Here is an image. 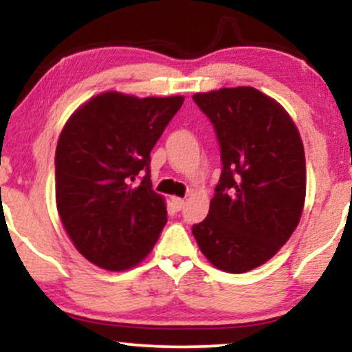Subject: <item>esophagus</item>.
<instances>
[{"mask_svg": "<svg viewBox=\"0 0 352 352\" xmlns=\"http://www.w3.org/2000/svg\"><path fill=\"white\" fill-rule=\"evenodd\" d=\"M172 205L175 210H182L185 205V199H182V197H172Z\"/></svg>", "mask_w": 352, "mask_h": 352, "instance_id": "obj_1", "label": "esophagus"}]
</instances>
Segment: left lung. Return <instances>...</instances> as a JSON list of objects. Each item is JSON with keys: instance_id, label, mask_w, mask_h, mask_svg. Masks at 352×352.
<instances>
[{"instance_id": "8db88e82", "label": "left lung", "mask_w": 352, "mask_h": 352, "mask_svg": "<svg viewBox=\"0 0 352 352\" xmlns=\"http://www.w3.org/2000/svg\"><path fill=\"white\" fill-rule=\"evenodd\" d=\"M193 100L215 127L223 170L207 218L192 233L213 266L246 273L280 252L300 223L302 140L285 107L254 87L199 92Z\"/></svg>"}]
</instances>
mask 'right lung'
<instances>
[{
    "instance_id": "add662e5",
    "label": "right lung",
    "mask_w": 352,
    "mask_h": 352,
    "mask_svg": "<svg viewBox=\"0 0 352 352\" xmlns=\"http://www.w3.org/2000/svg\"><path fill=\"white\" fill-rule=\"evenodd\" d=\"M184 96H94L74 111L56 147V205L72 245L109 272L134 268L167 223L152 190L151 151ZM145 171L140 184L136 177Z\"/></svg>"
}]
</instances>
